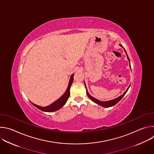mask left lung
<instances>
[{"label":"left lung","mask_w":154,"mask_h":154,"mask_svg":"<svg viewBox=\"0 0 154 154\" xmlns=\"http://www.w3.org/2000/svg\"><path fill=\"white\" fill-rule=\"evenodd\" d=\"M120 45V46H121L122 48H124L123 46H122L121 45ZM124 51H125V54H126V55H127V59H128V60H129V61H130L129 58H128V55H127V52H126L125 49H124ZM130 68H131L130 64ZM85 86L86 90V94H87V96H88V97H89L92 101H93L94 103H97V104H98V105H101V106H103V107H110V106H114L115 105H116L119 101H120V100H121V99L124 97V96L126 94L127 91H128V88H129V87H130V86H129V87L127 89V90L124 93V94H123L122 95L120 96L119 97H117L116 99H113V100H108V101H100V100H97V99L93 97V96H91L88 93V91H87V89H86V87L85 83Z\"/></svg>","instance_id":"1"}]
</instances>
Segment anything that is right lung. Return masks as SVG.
<instances>
[{
    "mask_svg": "<svg viewBox=\"0 0 154 154\" xmlns=\"http://www.w3.org/2000/svg\"><path fill=\"white\" fill-rule=\"evenodd\" d=\"M73 79H74V74H72L71 76V79H70V80H69V82L68 86L67 88L66 91V92L64 93V94L60 98H59L58 100L55 101L54 103H52L50 105L47 106H45V107H42V106L37 105L36 104H34L33 103H32L42 112H53L58 110V109H60L61 107H63L64 105V104L66 103V102H67V100H68V98L70 96V88H71V85L73 82Z\"/></svg>",
    "mask_w": 154,
    "mask_h": 154,
    "instance_id": "right-lung-1",
    "label": "right lung"
}]
</instances>
